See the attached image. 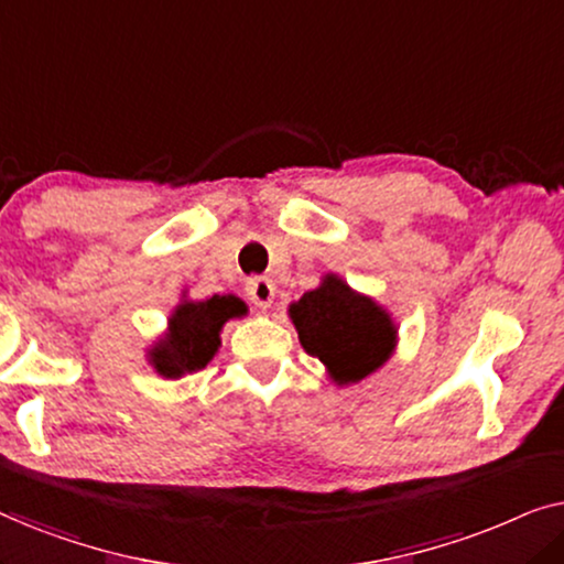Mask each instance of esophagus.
Masks as SVG:
<instances>
[{"mask_svg": "<svg viewBox=\"0 0 564 564\" xmlns=\"http://www.w3.org/2000/svg\"><path fill=\"white\" fill-rule=\"evenodd\" d=\"M246 295H249V300L259 307V311H267V307L274 303V284L272 280H267V276H251V280L246 282Z\"/></svg>", "mask_w": 564, "mask_h": 564, "instance_id": "1", "label": "esophagus"}]
</instances>
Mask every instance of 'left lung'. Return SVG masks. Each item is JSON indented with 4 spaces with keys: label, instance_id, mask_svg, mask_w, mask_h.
<instances>
[{
    "label": "left lung",
    "instance_id": "1",
    "mask_svg": "<svg viewBox=\"0 0 564 564\" xmlns=\"http://www.w3.org/2000/svg\"><path fill=\"white\" fill-rule=\"evenodd\" d=\"M297 338L311 357L326 365L336 384L365 380L390 359L398 328L372 297L354 292L336 274L290 305Z\"/></svg>",
    "mask_w": 564,
    "mask_h": 564
}]
</instances>
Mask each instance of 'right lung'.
I'll use <instances>...</instances> for the list:
<instances>
[{
    "label": "right lung",
    "instance_id": "obj_1",
    "mask_svg": "<svg viewBox=\"0 0 564 564\" xmlns=\"http://www.w3.org/2000/svg\"><path fill=\"white\" fill-rule=\"evenodd\" d=\"M241 315L246 305L236 295H213L199 303L184 300L169 315L166 334L149 349V361L166 380L197 372L218 354L223 326Z\"/></svg>",
    "mask_w": 564,
    "mask_h": 564
}]
</instances>
